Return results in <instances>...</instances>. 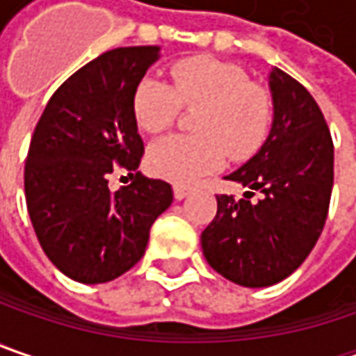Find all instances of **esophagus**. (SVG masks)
I'll use <instances>...</instances> for the list:
<instances>
[{
	"mask_svg": "<svg viewBox=\"0 0 356 356\" xmlns=\"http://www.w3.org/2000/svg\"><path fill=\"white\" fill-rule=\"evenodd\" d=\"M191 193V187H187V185H173V195H175V199L181 201V199H185L187 195Z\"/></svg>",
	"mask_w": 356,
	"mask_h": 356,
	"instance_id": "1",
	"label": "esophagus"
}]
</instances>
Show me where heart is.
I'll return each instance as SVG.
<instances>
[{"label": "heart", "instance_id": "obj_1", "mask_svg": "<svg viewBox=\"0 0 356 356\" xmlns=\"http://www.w3.org/2000/svg\"><path fill=\"white\" fill-rule=\"evenodd\" d=\"M181 107L199 109L197 135H169L147 151L151 173L173 183H191L217 171L227 155L249 159L267 141L273 125L270 95L237 63L207 55L173 63L171 86L143 77L133 93V115L147 133L169 129Z\"/></svg>", "mask_w": 356, "mask_h": 356}]
</instances>
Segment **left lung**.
Here are the masks:
<instances>
[{
    "label": "left lung",
    "instance_id": "left-lung-1",
    "mask_svg": "<svg viewBox=\"0 0 356 356\" xmlns=\"http://www.w3.org/2000/svg\"><path fill=\"white\" fill-rule=\"evenodd\" d=\"M273 129L253 159L225 179L261 191L217 195L201 233L207 263L243 286H269L301 267L323 233L332 191V137L325 115L289 73H270Z\"/></svg>",
    "mask_w": 356,
    "mask_h": 356
}]
</instances>
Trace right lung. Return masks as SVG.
I'll use <instances>...</instances> for the list:
<instances>
[{
  "label": "right lung",
  "mask_w": 356,
  "mask_h": 356,
  "mask_svg": "<svg viewBox=\"0 0 356 356\" xmlns=\"http://www.w3.org/2000/svg\"><path fill=\"white\" fill-rule=\"evenodd\" d=\"M157 45L109 49L57 87L25 159V201L39 245L73 281H113L145 255L149 231L173 201L171 185L137 171L145 153L133 93ZM117 168L134 181L106 183Z\"/></svg>",
  "instance_id": "right-lung-1"
}]
</instances>
